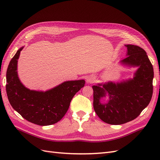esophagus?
<instances>
[{
	"mask_svg": "<svg viewBox=\"0 0 160 160\" xmlns=\"http://www.w3.org/2000/svg\"><path fill=\"white\" fill-rule=\"evenodd\" d=\"M87 81H88V83H93V82H94V79L91 78V77H89V78H88V79H87Z\"/></svg>",
	"mask_w": 160,
	"mask_h": 160,
	"instance_id": "34e87169",
	"label": "esophagus"
}]
</instances>
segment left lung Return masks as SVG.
Here are the masks:
<instances>
[{"mask_svg": "<svg viewBox=\"0 0 160 160\" xmlns=\"http://www.w3.org/2000/svg\"><path fill=\"white\" fill-rule=\"evenodd\" d=\"M127 57L122 63L138 67L133 78L115 83L93 85V108L103 122L121 125L131 122L140 115L152 99L153 68L142 48L133 45H125ZM108 97V103L102 104L101 98Z\"/></svg>", "mask_w": 160, "mask_h": 160, "instance_id": "8db88e82", "label": "left lung"}]
</instances>
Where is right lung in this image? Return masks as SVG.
I'll use <instances>...</instances> for the list:
<instances>
[{
	"label": "right lung",
	"instance_id": "add662e5",
	"mask_svg": "<svg viewBox=\"0 0 160 160\" xmlns=\"http://www.w3.org/2000/svg\"><path fill=\"white\" fill-rule=\"evenodd\" d=\"M23 47L12 58L7 71L6 90L12 108L23 118L38 125L57 123L64 117L73 96L82 88L84 80L69 81L45 92L27 89L18 79L17 60Z\"/></svg>",
	"mask_w": 160,
	"mask_h": 160
}]
</instances>
